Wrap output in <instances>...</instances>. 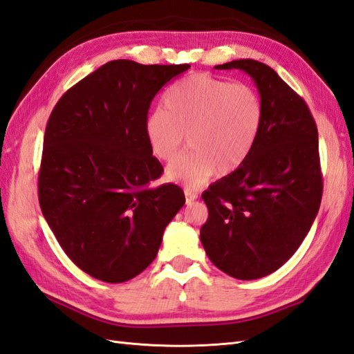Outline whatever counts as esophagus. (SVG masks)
I'll return each mask as SVG.
<instances>
[{
  "label": "esophagus",
  "instance_id": "34e87169",
  "mask_svg": "<svg viewBox=\"0 0 354 354\" xmlns=\"http://www.w3.org/2000/svg\"><path fill=\"white\" fill-rule=\"evenodd\" d=\"M184 193H185V199H187V203H192L193 201H196V199H197V192L192 190V188L185 187V188H184Z\"/></svg>",
  "mask_w": 354,
  "mask_h": 354
}]
</instances>
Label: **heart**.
Returning a JSON list of instances; mask_svg holds the SVG:
<instances>
[{
	"label": "heart",
	"instance_id": "1",
	"mask_svg": "<svg viewBox=\"0 0 354 354\" xmlns=\"http://www.w3.org/2000/svg\"><path fill=\"white\" fill-rule=\"evenodd\" d=\"M262 113L249 84L196 73L166 93L162 109L146 120V137L155 157L171 161L190 136L192 151L170 164L167 176L196 188L216 169L225 175L243 166L258 140Z\"/></svg>",
	"mask_w": 354,
	"mask_h": 354
}]
</instances>
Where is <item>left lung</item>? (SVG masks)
Returning a JSON list of instances; mask_svg holds the SVG:
<instances>
[{"mask_svg": "<svg viewBox=\"0 0 354 354\" xmlns=\"http://www.w3.org/2000/svg\"><path fill=\"white\" fill-rule=\"evenodd\" d=\"M216 69L249 73L264 113L249 158L202 194L208 220L201 241L223 273L252 281L281 268L318 214L323 196L318 129L303 97L270 66L243 59Z\"/></svg>", "mask_w": 354, "mask_h": 354, "instance_id": "obj_1", "label": "left lung"}]
</instances>
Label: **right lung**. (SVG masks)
<instances>
[{
	"label": "right lung",
	"instance_id": "obj_1",
	"mask_svg": "<svg viewBox=\"0 0 354 354\" xmlns=\"http://www.w3.org/2000/svg\"><path fill=\"white\" fill-rule=\"evenodd\" d=\"M190 64L113 60L72 86L48 119L39 170L40 209L69 259L109 283L151 264L184 207L146 137L151 102Z\"/></svg>",
	"mask_w": 354,
	"mask_h": 354
}]
</instances>
